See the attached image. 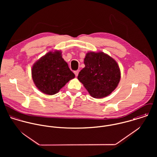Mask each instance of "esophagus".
Returning <instances> with one entry per match:
<instances>
[{
	"label": "esophagus",
	"instance_id": "obj_1",
	"mask_svg": "<svg viewBox=\"0 0 157 157\" xmlns=\"http://www.w3.org/2000/svg\"><path fill=\"white\" fill-rule=\"evenodd\" d=\"M78 73H79V70H77V71H74V74H75V75L76 77L78 76Z\"/></svg>",
	"mask_w": 157,
	"mask_h": 157
}]
</instances>
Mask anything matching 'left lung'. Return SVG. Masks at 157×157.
<instances>
[{
  "label": "left lung",
  "mask_w": 157,
  "mask_h": 157,
  "mask_svg": "<svg viewBox=\"0 0 157 157\" xmlns=\"http://www.w3.org/2000/svg\"><path fill=\"white\" fill-rule=\"evenodd\" d=\"M85 67L77 78L90 95L95 98L109 95L120 80V70L116 61L103 52H88L84 59Z\"/></svg>",
  "instance_id": "left-lung-1"
}]
</instances>
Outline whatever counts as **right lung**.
<instances>
[{"label": "right lung", "mask_w": 157, "mask_h": 157, "mask_svg": "<svg viewBox=\"0 0 157 157\" xmlns=\"http://www.w3.org/2000/svg\"><path fill=\"white\" fill-rule=\"evenodd\" d=\"M31 74L36 87L47 95L56 94L75 77L59 51L42 57L33 65Z\"/></svg>", "instance_id": "1"}]
</instances>
